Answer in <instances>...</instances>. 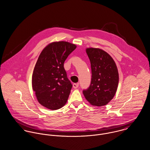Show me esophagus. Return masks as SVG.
Here are the masks:
<instances>
[{"label": "esophagus", "mask_w": 150, "mask_h": 150, "mask_svg": "<svg viewBox=\"0 0 150 150\" xmlns=\"http://www.w3.org/2000/svg\"><path fill=\"white\" fill-rule=\"evenodd\" d=\"M79 87V84L78 83H74L73 84V87L74 88H76Z\"/></svg>", "instance_id": "obj_1"}]
</instances>
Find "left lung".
Here are the masks:
<instances>
[{
    "label": "left lung",
    "mask_w": 150,
    "mask_h": 150,
    "mask_svg": "<svg viewBox=\"0 0 150 150\" xmlns=\"http://www.w3.org/2000/svg\"><path fill=\"white\" fill-rule=\"evenodd\" d=\"M91 63V79L89 87L83 90L86 99L91 105L102 106L114 97L118 84V72L112 57L104 50L87 48Z\"/></svg>",
    "instance_id": "1"
}]
</instances>
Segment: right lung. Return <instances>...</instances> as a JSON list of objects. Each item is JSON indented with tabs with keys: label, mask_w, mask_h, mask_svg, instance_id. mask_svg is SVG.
I'll list each match as a JSON object with an SVG mask.
<instances>
[{
	"label": "right lung",
	"mask_w": 150,
	"mask_h": 150,
	"mask_svg": "<svg viewBox=\"0 0 150 150\" xmlns=\"http://www.w3.org/2000/svg\"><path fill=\"white\" fill-rule=\"evenodd\" d=\"M76 46L66 41L49 44L41 52L34 68L32 87L39 103L50 110L67 102L72 85L64 63Z\"/></svg>",
	"instance_id": "obj_1"
}]
</instances>
